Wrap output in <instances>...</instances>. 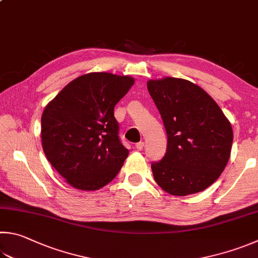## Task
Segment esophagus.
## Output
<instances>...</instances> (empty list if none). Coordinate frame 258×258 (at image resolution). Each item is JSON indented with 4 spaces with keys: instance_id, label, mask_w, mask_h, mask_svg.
<instances>
[{
    "instance_id": "34e87169",
    "label": "esophagus",
    "mask_w": 258,
    "mask_h": 258,
    "mask_svg": "<svg viewBox=\"0 0 258 258\" xmlns=\"http://www.w3.org/2000/svg\"><path fill=\"white\" fill-rule=\"evenodd\" d=\"M143 147H144V143L143 142H139V143L135 144V149H137L138 151H141V150L143 149Z\"/></svg>"
}]
</instances>
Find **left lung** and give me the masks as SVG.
Listing matches in <instances>:
<instances>
[{"label": "left lung", "mask_w": 258, "mask_h": 258, "mask_svg": "<svg viewBox=\"0 0 258 258\" xmlns=\"http://www.w3.org/2000/svg\"><path fill=\"white\" fill-rule=\"evenodd\" d=\"M147 86L168 137L165 157L151 165L154 180L174 196L204 190L230 158V121L207 91L185 79L165 77Z\"/></svg>", "instance_id": "left-lung-1"}]
</instances>
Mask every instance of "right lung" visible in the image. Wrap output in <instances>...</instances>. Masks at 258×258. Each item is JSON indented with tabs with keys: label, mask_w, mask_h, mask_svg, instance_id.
Returning <instances> with one entry per match:
<instances>
[{
	"label": "right lung",
	"mask_w": 258,
	"mask_h": 258,
	"mask_svg": "<svg viewBox=\"0 0 258 258\" xmlns=\"http://www.w3.org/2000/svg\"><path fill=\"white\" fill-rule=\"evenodd\" d=\"M134 82L130 76L87 73L45 107L40 132L45 156L74 188L100 189L123 167L128 150L118 139L114 107Z\"/></svg>",
	"instance_id": "obj_1"
}]
</instances>
